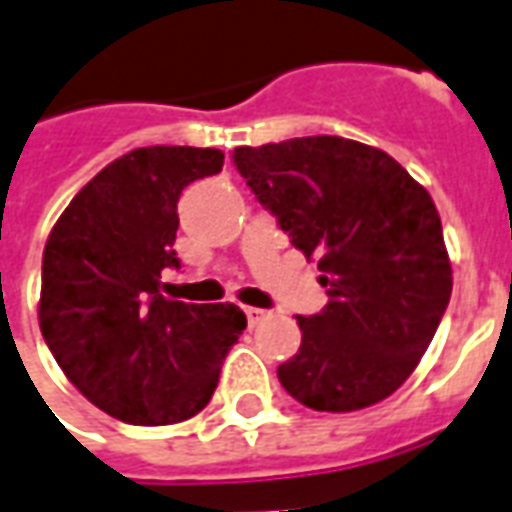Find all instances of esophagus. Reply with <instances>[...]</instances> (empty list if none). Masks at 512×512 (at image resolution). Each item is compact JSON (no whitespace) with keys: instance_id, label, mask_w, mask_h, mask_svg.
<instances>
[{"instance_id":"obj_1","label":"esophagus","mask_w":512,"mask_h":512,"mask_svg":"<svg viewBox=\"0 0 512 512\" xmlns=\"http://www.w3.org/2000/svg\"><path fill=\"white\" fill-rule=\"evenodd\" d=\"M246 321H249V326H257V323L266 318V310H257V307H246Z\"/></svg>"}]
</instances>
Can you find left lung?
I'll return each mask as SVG.
<instances>
[{"label": "left lung", "instance_id": "left-lung-1", "mask_svg": "<svg viewBox=\"0 0 512 512\" xmlns=\"http://www.w3.org/2000/svg\"><path fill=\"white\" fill-rule=\"evenodd\" d=\"M246 186L290 244L318 260L329 304L299 315L279 384L315 411H359L406 381L452 293L441 219L395 158L343 136L235 147Z\"/></svg>", "mask_w": 512, "mask_h": 512}]
</instances>
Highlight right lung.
I'll return each mask as SVG.
<instances>
[{"mask_svg": "<svg viewBox=\"0 0 512 512\" xmlns=\"http://www.w3.org/2000/svg\"><path fill=\"white\" fill-rule=\"evenodd\" d=\"M216 147H136L84 186L43 249L38 321L79 392L128 425H172L200 414L227 351L246 329L235 304L161 296L178 268V200L222 172Z\"/></svg>", "mask_w": 512, "mask_h": 512, "instance_id": "1", "label": "right lung"}]
</instances>
